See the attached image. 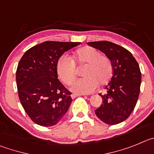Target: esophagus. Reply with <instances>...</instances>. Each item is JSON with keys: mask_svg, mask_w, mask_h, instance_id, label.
Returning <instances> with one entry per match:
<instances>
[{"mask_svg": "<svg viewBox=\"0 0 154 154\" xmlns=\"http://www.w3.org/2000/svg\"><path fill=\"white\" fill-rule=\"evenodd\" d=\"M82 95H84V94H71V97H72V98H75V97H77L82 96Z\"/></svg>", "mask_w": 154, "mask_h": 154, "instance_id": "34e87169", "label": "esophagus"}]
</instances>
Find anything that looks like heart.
<instances>
[{
	"label": "heart",
	"instance_id": "obj_1",
	"mask_svg": "<svg viewBox=\"0 0 154 154\" xmlns=\"http://www.w3.org/2000/svg\"><path fill=\"white\" fill-rule=\"evenodd\" d=\"M73 62L67 57H60L57 63L58 77L66 85H70L77 77L75 66L84 67L82 71L84 78L77 80L71 87L74 92L89 94L96 90L98 84L106 86L109 84L113 74V64L108 57L101 55L97 50L85 46L77 50Z\"/></svg>",
	"mask_w": 154,
	"mask_h": 154
}]
</instances>
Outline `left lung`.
<instances>
[{
	"mask_svg": "<svg viewBox=\"0 0 154 154\" xmlns=\"http://www.w3.org/2000/svg\"><path fill=\"white\" fill-rule=\"evenodd\" d=\"M87 44L104 53L111 60L113 68V77L105 87L106 93L99 94L103 103L95 113L105 124H120L130 117L139 97L141 84L139 64L130 51L114 43L103 41Z\"/></svg>",
	"mask_w": 154,
	"mask_h": 154,
	"instance_id": "left-lung-1",
	"label": "left lung"
}]
</instances>
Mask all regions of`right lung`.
I'll return each mask as SVG.
<instances>
[{"instance_id":"add662e5","label":"right lung","mask_w":154,"mask_h":154,"mask_svg":"<svg viewBox=\"0 0 154 154\" xmlns=\"http://www.w3.org/2000/svg\"><path fill=\"white\" fill-rule=\"evenodd\" d=\"M80 42L45 41L26 51L16 71L22 106L33 122L51 127L60 121L72 102L71 93L57 78V63Z\"/></svg>"}]
</instances>
